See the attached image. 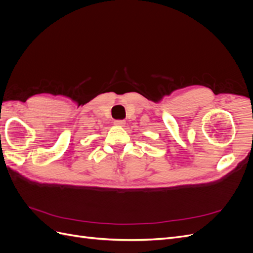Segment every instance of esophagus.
Listing matches in <instances>:
<instances>
[{"label":"esophagus","instance_id":"obj_1","mask_svg":"<svg viewBox=\"0 0 253 253\" xmlns=\"http://www.w3.org/2000/svg\"><path fill=\"white\" fill-rule=\"evenodd\" d=\"M114 125L117 126H124L126 125V121L125 120H115Z\"/></svg>","mask_w":253,"mask_h":253}]
</instances>
